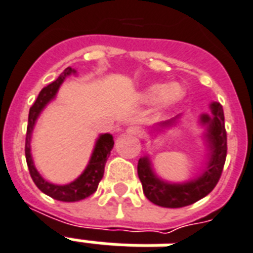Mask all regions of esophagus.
Here are the masks:
<instances>
[{
	"instance_id": "34e87169",
	"label": "esophagus",
	"mask_w": 253,
	"mask_h": 253,
	"mask_svg": "<svg viewBox=\"0 0 253 253\" xmlns=\"http://www.w3.org/2000/svg\"><path fill=\"white\" fill-rule=\"evenodd\" d=\"M127 134L130 135H135V136H139L142 134V128L138 126H130L127 128Z\"/></svg>"
}]
</instances>
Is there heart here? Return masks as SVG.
Instances as JSON below:
<instances>
[{
  "mask_svg": "<svg viewBox=\"0 0 253 253\" xmlns=\"http://www.w3.org/2000/svg\"><path fill=\"white\" fill-rule=\"evenodd\" d=\"M183 95V88L180 84H171L167 86L163 84H152L144 91L143 98L146 101H154L158 99L163 103V105H169L176 102Z\"/></svg>",
  "mask_w": 253,
  "mask_h": 253,
  "instance_id": "heart-1",
  "label": "heart"
}]
</instances>
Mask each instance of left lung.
Returning a JSON list of instances; mask_svg holds the SVG:
<instances>
[{
	"label": "left lung",
	"instance_id": "8db88e82",
	"mask_svg": "<svg viewBox=\"0 0 253 253\" xmlns=\"http://www.w3.org/2000/svg\"><path fill=\"white\" fill-rule=\"evenodd\" d=\"M212 118L202 115L200 121L207 125V142L210 146V162L207 169L199 178L186 183L163 182L154 173L147 157L140 158L138 162L139 176L146 198L157 206L167 208L186 207L207 196L219 182L227 157V132L224 126V113L220 103H211ZM176 118L162 123V126H169Z\"/></svg>",
	"mask_w": 253,
	"mask_h": 253
}]
</instances>
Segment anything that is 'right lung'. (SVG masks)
I'll return each instance as SVG.
<instances>
[{"label": "right lung", "instance_id": "1", "mask_svg": "<svg viewBox=\"0 0 253 253\" xmlns=\"http://www.w3.org/2000/svg\"><path fill=\"white\" fill-rule=\"evenodd\" d=\"M71 73H75V70H73L71 67H67L63 73H61L57 80L40 91L36 102L33 103L30 111H29L28 130H26V140H25V157H26V163H28L29 172H30L33 182L36 183V186L43 194L49 195L53 199L61 200V202H78V200L84 199V198H87L95 192L101 179L103 178L107 157L114 147L113 135H101L96 140L95 147H94L87 167L84 169V172L81 173L80 178H77L74 182L65 184V186H58V184L49 183L37 171L36 166L33 163L32 152H30V138H32L33 128H34L38 115L41 114L42 110L45 109V106L55 96L59 86L62 84L67 75H70Z\"/></svg>", "mask_w": 253, "mask_h": 253}]
</instances>
